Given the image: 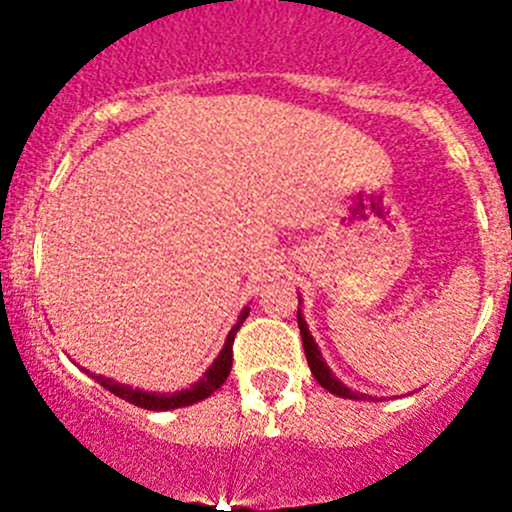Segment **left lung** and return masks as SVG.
I'll list each match as a JSON object with an SVG mask.
<instances>
[{
	"label": "left lung",
	"instance_id": "8db88e82",
	"mask_svg": "<svg viewBox=\"0 0 512 512\" xmlns=\"http://www.w3.org/2000/svg\"><path fill=\"white\" fill-rule=\"evenodd\" d=\"M299 304H301V297H299ZM297 321H299V331H301V341H304V353H306V363H309L311 373H314L316 383H319L324 390L333 392V395L338 397H348V400H378V397H370V395H363V392H351L346 385L341 383V380H336L331 375V370H328V365L324 363V358H321L319 353V346L314 343V338H311L309 333V326H306L304 316H301V311H297ZM383 400V397H380Z\"/></svg>",
	"mask_w": 512,
	"mask_h": 512
}]
</instances>
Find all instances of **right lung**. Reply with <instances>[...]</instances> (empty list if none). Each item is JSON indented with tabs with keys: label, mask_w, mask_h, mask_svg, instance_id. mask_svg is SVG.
<instances>
[{
	"label": "right lung",
	"mask_w": 512,
	"mask_h": 512,
	"mask_svg": "<svg viewBox=\"0 0 512 512\" xmlns=\"http://www.w3.org/2000/svg\"><path fill=\"white\" fill-rule=\"evenodd\" d=\"M247 314H250V306H245V309L240 311L238 324L230 328L228 338H225L223 351H220L218 358L213 360L211 368L206 370L203 380H198V383L188 387V390H179V392H174V395H164V392H144V390H132V387L120 385V383H112L110 378H102V375H93V373H90V370H85V368H83V373H88L90 378L98 380V383L105 387V390H110L112 395L122 397V400L132 402V405H137V407H144V410H157L159 412V410H176V407L193 405V402L206 400L208 395H213V392L218 390V387L223 385L225 380H228L230 368H233V341H235V333L240 331L242 321L247 319Z\"/></svg>",
	"instance_id": "right-lung-1"
}]
</instances>
